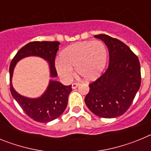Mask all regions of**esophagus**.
I'll use <instances>...</instances> for the list:
<instances>
[{
	"instance_id": "esophagus-1",
	"label": "esophagus",
	"mask_w": 151,
	"mask_h": 151,
	"mask_svg": "<svg viewBox=\"0 0 151 151\" xmlns=\"http://www.w3.org/2000/svg\"><path fill=\"white\" fill-rule=\"evenodd\" d=\"M78 85H79V83H78V82H74V83L72 84V88L76 89Z\"/></svg>"
}]
</instances>
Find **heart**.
Segmentation results:
<instances>
[{"instance_id": "heart-1", "label": "heart", "mask_w": 151, "mask_h": 151, "mask_svg": "<svg viewBox=\"0 0 151 151\" xmlns=\"http://www.w3.org/2000/svg\"><path fill=\"white\" fill-rule=\"evenodd\" d=\"M107 57V49L102 41H79L63 49L60 58H57L54 64L58 75L65 82L71 80L73 67L80 76L93 81L104 71Z\"/></svg>"}]
</instances>
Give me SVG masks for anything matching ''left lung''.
Masks as SVG:
<instances>
[{
  "label": "left lung",
  "instance_id": "1",
  "mask_svg": "<svg viewBox=\"0 0 151 151\" xmlns=\"http://www.w3.org/2000/svg\"><path fill=\"white\" fill-rule=\"evenodd\" d=\"M94 38L107 46L110 62L107 69L89 85L86 106L102 118L120 116L131 106L141 86V67L138 57L126 45L106 35Z\"/></svg>",
  "mask_w": 151,
  "mask_h": 151
}]
</instances>
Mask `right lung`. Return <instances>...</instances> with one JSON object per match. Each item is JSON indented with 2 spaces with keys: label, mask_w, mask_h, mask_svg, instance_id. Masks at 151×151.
Returning a JSON list of instances; mask_svg holds the SVG:
<instances>
[{
  "label": "right lung",
  "mask_w": 151,
  "mask_h": 151,
  "mask_svg": "<svg viewBox=\"0 0 151 151\" xmlns=\"http://www.w3.org/2000/svg\"><path fill=\"white\" fill-rule=\"evenodd\" d=\"M59 41H32L22 47L12 60L10 65V92L24 112L30 118L38 122H48L60 116L66 110L68 97L72 91L71 85H63L50 79L47 88L40 97L35 98L25 97L14 89L12 84L13 71L17 63L28 57H38L48 63L50 77L57 76L54 66L56 54L59 50Z\"/></svg>",
  "instance_id": "obj_1"
}]
</instances>
